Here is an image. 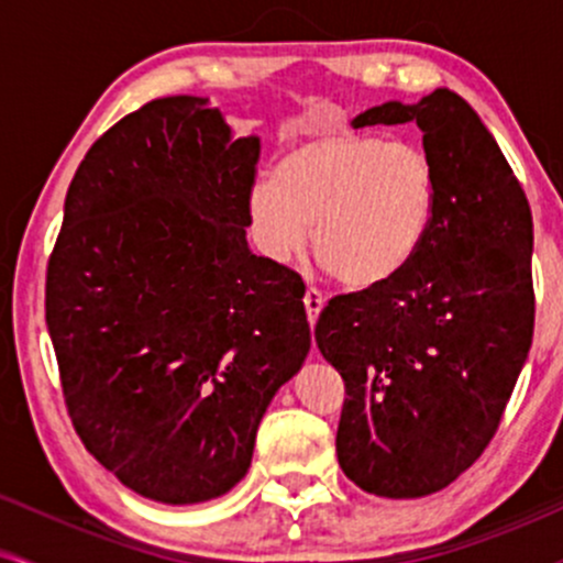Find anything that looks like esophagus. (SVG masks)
Returning <instances> with one entry per match:
<instances>
[{
	"label": "esophagus",
	"mask_w": 563,
	"mask_h": 563,
	"mask_svg": "<svg viewBox=\"0 0 563 563\" xmlns=\"http://www.w3.org/2000/svg\"><path fill=\"white\" fill-rule=\"evenodd\" d=\"M302 302H306V313H308V321L316 324V319H319V311L324 308V298H321V292L316 287H308L306 295H302Z\"/></svg>",
	"instance_id": "obj_1"
}]
</instances>
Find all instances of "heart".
<instances>
[{
    "label": "heart",
    "instance_id": "obj_1",
    "mask_svg": "<svg viewBox=\"0 0 563 563\" xmlns=\"http://www.w3.org/2000/svg\"><path fill=\"white\" fill-rule=\"evenodd\" d=\"M435 199L439 178L422 145L334 132L289 148L274 180L252 186L250 220L271 261L298 257L311 229L321 268L345 287L366 289L415 261Z\"/></svg>",
    "mask_w": 563,
    "mask_h": 563
}]
</instances>
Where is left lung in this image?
<instances>
[{"label":"left lung","instance_id":"left-lung-1","mask_svg":"<svg viewBox=\"0 0 563 563\" xmlns=\"http://www.w3.org/2000/svg\"><path fill=\"white\" fill-rule=\"evenodd\" d=\"M418 122L439 178L431 231L396 279L338 295L316 345L340 372V468L377 497H426L482 457L534 332L532 210L500 145L460 95L358 113Z\"/></svg>","mask_w":563,"mask_h":563}]
</instances>
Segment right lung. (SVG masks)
<instances>
[{
  "label": "right lung",
  "instance_id": "right-lung-1",
  "mask_svg": "<svg viewBox=\"0 0 563 563\" xmlns=\"http://www.w3.org/2000/svg\"><path fill=\"white\" fill-rule=\"evenodd\" d=\"M261 141L207 98L119 119L66 194L44 316L87 452L156 503L225 495L311 349L302 279L247 247Z\"/></svg>",
  "mask_w": 563,
  "mask_h": 563
}]
</instances>
